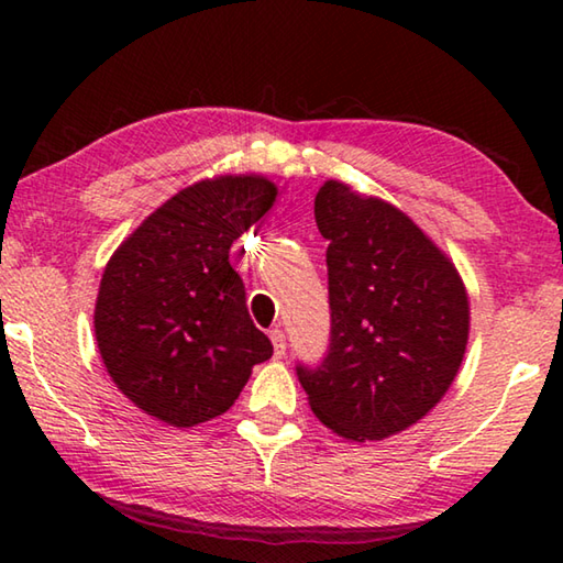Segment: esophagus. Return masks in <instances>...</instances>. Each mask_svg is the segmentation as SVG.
I'll return each instance as SVG.
<instances>
[{"mask_svg": "<svg viewBox=\"0 0 563 563\" xmlns=\"http://www.w3.org/2000/svg\"><path fill=\"white\" fill-rule=\"evenodd\" d=\"M271 340H273V347H275V357H283L285 355V332L280 328L271 330Z\"/></svg>", "mask_w": 563, "mask_h": 563, "instance_id": "esophagus-1", "label": "esophagus"}]
</instances>
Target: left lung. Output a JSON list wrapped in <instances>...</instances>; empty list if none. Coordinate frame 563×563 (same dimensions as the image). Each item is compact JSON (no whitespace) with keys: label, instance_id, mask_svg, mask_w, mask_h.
Masks as SVG:
<instances>
[{"label":"left lung","instance_id":"8db88e82","mask_svg":"<svg viewBox=\"0 0 563 563\" xmlns=\"http://www.w3.org/2000/svg\"><path fill=\"white\" fill-rule=\"evenodd\" d=\"M316 223L330 243V345L295 373L332 432L385 440L454 383L470 338L464 283L402 211L340 180L318 190Z\"/></svg>","mask_w":563,"mask_h":563}]
</instances>
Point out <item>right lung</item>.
I'll use <instances>...</instances> for the list:
<instances>
[{
	"instance_id": "1",
	"label": "right lung",
	"mask_w": 563,
	"mask_h": 563,
	"mask_svg": "<svg viewBox=\"0 0 563 563\" xmlns=\"http://www.w3.org/2000/svg\"><path fill=\"white\" fill-rule=\"evenodd\" d=\"M275 201L263 176L194 184L156 208L103 271L93 330L117 387L146 415L194 427L223 415L273 355L228 253Z\"/></svg>"
}]
</instances>
